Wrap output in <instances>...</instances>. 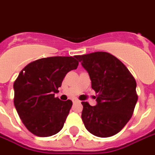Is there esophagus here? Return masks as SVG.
<instances>
[{"instance_id":"34e87169","label":"esophagus","mask_w":155,"mask_h":155,"mask_svg":"<svg viewBox=\"0 0 155 155\" xmlns=\"http://www.w3.org/2000/svg\"><path fill=\"white\" fill-rule=\"evenodd\" d=\"M72 102H73V103H75V102H78V100H77V99H74V100H72Z\"/></svg>"}]
</instances>
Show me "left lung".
Returning <instances> with one entry per match:
<instances>
[{"label": "left lung", "mask_w": 155, "mask_h": 155, "mask_svg": "<svg viewBox=\"0 0 155 155\" xmlns=\"http://www.w3.org/2000/svg\"><path fill=\"white\" fill-rule=\"evenodd\" d=\"M90 77L95 106L82 102V120L93 135L108 137L118 133L133 116L137 101L133 74L116 56L104 51L76 55Z\"/></svg>", "instance_id": "1"}]
</instances>
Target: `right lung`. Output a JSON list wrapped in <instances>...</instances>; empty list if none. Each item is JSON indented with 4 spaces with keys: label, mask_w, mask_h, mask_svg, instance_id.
<instances>
[{
    "label": "right lung",
    "mask_w": 155,
    "mask_h": 155,
    "mask_svg": "<svg viewBox=\"0 0 155 155\" xmlns=\"http://www.w3.org/2000/svg\"><path fill=\"white\" fill-rule=\"evenodd\" d=\"M72 56H51L28 64L15 80L14 105L26 128L38 137L55 135L62 129L71 100L55 97L65 76L77 69Z\"/></svg>",
    "instance_id": "add662e5"
}]
</instances>
